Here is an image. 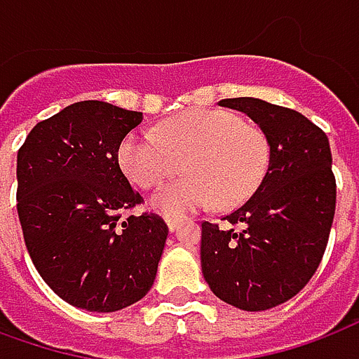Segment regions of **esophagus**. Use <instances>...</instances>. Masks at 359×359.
Instances as JSON below:
<instances>
[{"label":"esophagus","mask_w":359,"mask_h":359,"mask_svg":"<svg viewBox=\"0 0 359 359\" xmlns=\"http://www.w3.org/2000/svg\"><path fill=\"white\" fill-rule=\"evenodd\" d=\"M180 224H182V219H177V218H166V226H168L170 231H176L177 227H180Z\"/></svg>","instance_id":"34e87169"}]
</instances>
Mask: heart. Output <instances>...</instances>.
Listing matches in <instances>:
<instances>
[{
  "label": "heart",
  "instance_id": "b5f03b06",
  "mask_svg": "<svg viewBox=\"0 0 359 359\" xmlns=\"http://www.w3.org/2000/svg\"><path fill=\"white\" fill-rule=\"evenodd\" d=\"M187 176L153 195L154 210L182 218L218 201L231 208L247 201L262 182L269 162L266 133L229 111L191 109L158 126L128 133L118 147V162L135 185L151 189L180 172Z\"/></svg>",
  "mask_w": 359,
  "mask_h": 359
}]
</instances>
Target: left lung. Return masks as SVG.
I'll return each mask as SVG.
<instances>
[{"instance_id": "1", "label": "left lung", "mask_w": 359, "mask_h": 359, "mask_svg": "<svg viewBox=\"0 0 359 359\" xmlns=\"http://www.w3.org/2000/svg\"><path fill=\"white\" fill-rule=\"evenodd\" d=\"M248 114L269 143L268 170L229 226L203 222L201 266L227 304L260 312L298 294L316 273L331 233L337 182L325 132L304 114L255 97L219 101Z\"/></svg>"}]
</instances>
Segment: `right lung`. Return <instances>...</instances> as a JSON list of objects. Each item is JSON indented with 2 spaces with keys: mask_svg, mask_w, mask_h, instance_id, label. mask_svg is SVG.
Instances as JSON below:
<instances>
[{
  "mask_svg": "<svg viewBox=\"0 0 359 359\" xmlns=\"http://www.w3.org/2000/svg\"><path fill=\"white\" fill-rule=\"evenodd\" d=\"M143 112L80 101L41 120L17 154V212L28 255L55 294L90 312H116L153 287L168 226L118 164Z\"/></svg>",
  "mask_w": 359,
  "mask_h": 359,
  "instance_id": "1",
  "label": "right lung"
}]
</instances>
